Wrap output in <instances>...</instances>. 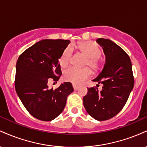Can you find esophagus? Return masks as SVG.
<instances>
[{
    "mask_svg": "<svg viewBox=\"0 0 147 147\" xmlns=\"http://www.w3.org/2000/svg\"><path fill=\"white\" fill-rule=\"evenodd\" d=\"M72 86H73V88H74V90H77V89H78L79 88V86L76 85V84H72Z\"/></svg>",
    "mask_w": 147,
    "mask_h": 147,
    "instance_id": "esophagus-1",
    "label": "esophagus"
}]
</instances>
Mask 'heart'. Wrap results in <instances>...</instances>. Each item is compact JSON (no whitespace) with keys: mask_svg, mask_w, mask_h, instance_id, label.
Listing matches in <instances>:
<instances>
[{"mask_svg":"<svg viewBox=\"0 0 147 147\" xmlns=\"http://www.w3.org/2000/svg\"><path fill=\"white\" fill-rule=\"evenodd\" d=\"M81 52L87 57L85 65H89L94 70H97L99 67L98 58L101 55V50L95 42L86 41L79 45ZM72 56V50L70 47L64 50L61 57L59 63L63 67L66 66L70 63ZM92 75V72L89 68L82 69L76 68L75 67H70L63 72V79L65 81L72 82L73 84H81L86 79L89 78Z\"/></svg>","mask_w":147,"mask_h":147,"instance_id":"1","label":"heart"}]
</instances>
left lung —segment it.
<instances>
[{
    "label": "left lung",
    "instance_id": "left-lung-1",
    "mask_svg": "<svg viewBox=\"0 0 147 147\" xmlns=\"http://www.w3.org/2000/svg\"><path fill=\"white\" fill-rule=\"evenodd\" d=\"M97 42L102 47L106 61L102 72L92 82L102 84V90L88 88L83 103L91 117L104 121L123 109L134 86V77L130 57L122 48L109 39L99 38Z\"/></svg>",
    "mask_w": 147,
    "mask_h": 147
}]
</instances>
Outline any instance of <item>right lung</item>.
Returning <instances> with one entry per match:
<instances>
[{
    "instance_id": "obj_1",
    "label": "right lung",
    "mask_w": 147,
    "mask_h": 147,
    "mask_svg": "<svg viewBox=\"0 0 147 147\" xmlns=\"http://www.w3.org/2000/svg\"><path fill=\"white\" fill-rule=\"evenodd\" d=\"M70 42L41 40L25 50L16 62V93L27 111L40 120L51 121L59 115L74 90L70 82L55 90L48 86L49 79L57 82L61 75L59 59Z\"/></svg>"
}]
</instances>
